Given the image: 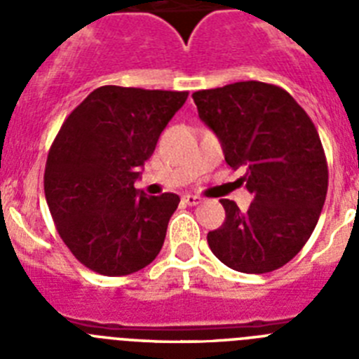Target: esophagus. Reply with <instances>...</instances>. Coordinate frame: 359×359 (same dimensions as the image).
<instances>
[{
	"label": "esophagus",
	"instance_id": "obj_1",
	"mask_svg": "<svg viewBox=\"0 0 359 359\" xmlns=\"http://www.w3.org/2000/svg\"><path fill=\"white\" fill-rule=\"evenodd\" d=\"M183 201L187 203V205H190V207H196V205H199V203L203 201L199 196H194V194H187L183 196Z\"/></svg>",
	"mask_w": 359,
	"mask_h": 359
}]
</instances>
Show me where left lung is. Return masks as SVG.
Wrapping results in <instances>:
<instances>
[{
  "instance_id": "8db88e82",
  "label": "left lung",
  "mask_w": 359,
  "mask_h": 359,
  "mask_svg": "<svg viewBox=\"0 0 359 359\" xmlns=\"http://www.w3.org/2000/svg\"><path fill=\"white\" fill-rule=\"evenodd\" d=\"M231 169L253 196L248 212L221 199L224 223L208 231L212 253L243 273H269L293 259L318 223L329 170L315 123L280 86L259 81L192 95Z\"/></svg>"
}]
</instances>
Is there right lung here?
Returning <instances> with one entry per match:
<instances>
[{
	"mask_svg": "<svg viewBox=\"0 0 359 359\" xmlns=\"http://www.w3.org/2000/svg\"><path fill=\"white\" fill-rule=\"evenodd\" d=\"M189 91L100 86L68 115L44 169V196L62 243L107 277L135 273L163 246L180 196L138 194L140 167Z\"/></svg>",
	"mask_w": 359,
	"mask_h": 359,
	"instance_id": "1",
	"label": "right lung"
}]
</instances>
